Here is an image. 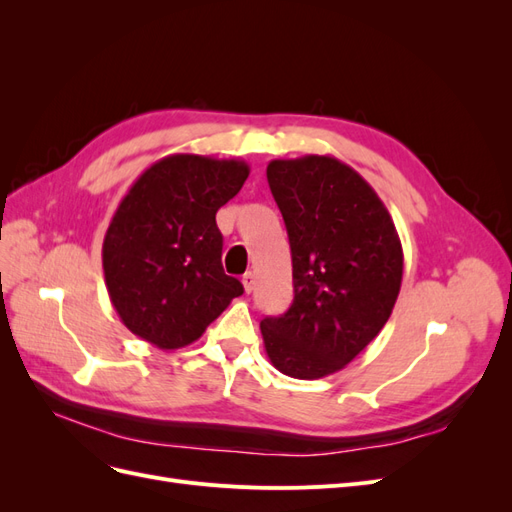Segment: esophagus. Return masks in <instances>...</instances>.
Returning a JSON list of instances; mask_svg holds the SVG:
<instances>
[{
    "mask_svg": "<svg viewBox=\"0 0 512 512\" xmlns=\"http://www.w3.org/2000/svg\"><path fill=\"white\" fill-rule=\"evenodd\" d=\"M241 282H243L245 292H252V290H254V282H256V275H254L252 271H247V273L241 277Z\"/></svg>",
    "mask_w": 512,
    "mask_h": 512,
    "instance_id": "34e87169",
    "label": "esophagus"
}]
</instances>
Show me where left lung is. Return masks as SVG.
I'll list each match as a JSON object with an SVG mask.
<instances>
[{
    "instance_id": "left-lung-1",
    "label": "left lung",
    "mask_w": 512,
    "mask_h": 512,
    "mask_svg": "<svg viewBox=\"0 0 512 512\" xmlns=\"http://www.w3.org/2000/svg\"><path fill=\"white\" fill-rule=\"evenodd\" d=\"M267 179L288 230L294 299L260 333L282 374L324 378L389 320L404 275L401 241L374 188L337 158L273 160Z\"/></svg>"
}]
</instances>
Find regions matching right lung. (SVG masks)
<instances>
[{
    "instance_id": "right-lung-1",
    "label": "right lung",
    "mask_w": 512,
    "mask_h": 512,
    "mask_svg": "<svg viewBox=\"0 0 512 512\" xmlns=\"http://www.w3.org/2000/svg\"><path fill=\"white\" fill-rule=\"evenodd\" d=\"M250 175L243 160L175 153L151 164L119 203L102 267L121 322L160 350L188 346L243 294L222 267L215 213Z\"/></svg>"
}]
</instances>
